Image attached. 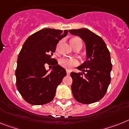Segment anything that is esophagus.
Masks as SVG:
<instances>
[{"mask_svg":"<svg viewBox=\"0 0 129 129\" xmlns=\"http://www.w3.org/2000/svg\"><path fill=\"white\" fill-rule=\"evenodd\" d=\"M71 74V72L69 71H68V70H67V75H69V74Z\"/></svg>","mask_w":129,"mask_h":129,"instance_id":"34e87169","label":"esophagus"}]
</instances>
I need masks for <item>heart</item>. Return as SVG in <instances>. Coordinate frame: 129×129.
<instances>
[{
    "instance_id": "b5f03b06",
    "label": "heart",
    "mask_w": 129,
    "mask_h": 129,
    "mask_svg": "<svg viewBox=\"0 0 129 129\" xmlns=\"http://www.w3.org/2000/svg\"><path fill=\"white\" fill-rule=\"evenodd\" d=\"M72 47L75 46L79 44L82 45L81 39L79 38H73L71 41ZM78 64V60L76 58H71V57H63L60 58L59 60V64L64 69H70L74 66L77 65Z\"/></svg>"
}]
</instances>
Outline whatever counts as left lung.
<instances>
[{
	"label": "left lung",
	"mask_w": 129,
	"mask_h": 129,
	"mask_svg": "<svg viewBox=\"0 0 129 129\" xmlns=\"http://www.w3.org/2000/svg\"><path fill=\"white\" fill-rule=\"evenodd\" d=\"M72 35L84 41L87 59L77 67L82 72H72V92L77 102L90 104L98 102L107 92L111 82L112 64L110 53L102 38L88 29H70Z\"/></svg>",
	"instance_id": "1"
}]
</instances>
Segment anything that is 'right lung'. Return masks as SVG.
Masks as SVG:
<instances>
[{
  "instance_id": "right-lung-1",
  "label": "right lung",
  "mask_w": 129,
  "mask_h": 129,
  "mask_svg": "<svg viewBox=\"0 0 129 129\" xmlns=\"http://www.w3.org/2000/svg\"><path fill=\"white\" fill-rule=\"evenodd\" d=\"M68 30L45 28L31 35L24 42L18 57L16 69L17 89L31 105H44L51 102L56 89L67 75L65 69L52 58L57 45ZM53 66L51 72L44 64Z\"/></svg>"
}]
</instances>
